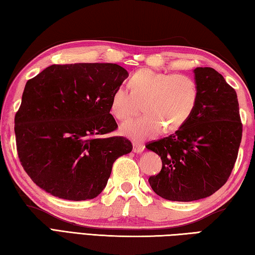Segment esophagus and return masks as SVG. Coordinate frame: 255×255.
Listing matches in <instances>:
<instances>
[{
  "instance_id": "1",
  "label": "esophagus",
  "mask_w": 255,
  "mask_h": 255,
  "mask_svg": "<svg viewBox=\"0 0 255 255\" xmlns=\"http://www.w3.org/2000/svg\"><path fill=\"white\" fill-rule=\"evenodd\" d=\"M144 144L138 143V142H134L133 143V151L135 153H141L144 150Z\"/></svg>"
}]
</instances>
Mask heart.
Masks as SVG:
<instances>
[{
  "instance_id": "heart-1",
  "label": "heart",
  "mask_w": 255,
  "mask_h": 255,
  "mask_svg": "<svg viewBox=\"0 0 255 255\" xmlns=\"http://www.w3.org/2000/svg\"><path fill=\"white\" fill-rule=\"evenodd\" d=\"M199 101V85L189 75L141 69L129 78V89L120 85L111 97L110 110L120 121L133 117L143 102L146 113L121 127L124 135L135 141L156 136L163 128H181L193 114Z\"/></svg>"
}]
</instances>
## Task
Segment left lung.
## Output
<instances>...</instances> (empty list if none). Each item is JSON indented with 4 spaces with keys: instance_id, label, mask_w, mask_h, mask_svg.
Masks as SVG:
<instances>
[{
    "instance_id": "8db88e82",
    "label": "left lung",
    "mask_w": 255,
    "mask_h": 255,
    "mask_svg": "<svg viewBox=\"0 0 255 255\" xmlns=\"http://www.w3.org/2000/svg\"><path fill=\"white\" fill-rule=\"evenodd\" d=\"M199 101L183 127L146 143L161 156L162 169L148 179L161 198L179 202L204 199L231 175L242 140L235 90L212 68H196Z\"/></svg>"
}]
</instances>
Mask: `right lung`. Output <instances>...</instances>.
<instances>
[{"instance_id": "1", "label": "right lung", "mask_w": 255, "mask_h": 255, "mask_svg": "<svg viewBox=\"0 0 255 255\" xmlns=\"http://www.w3.org/2000/svg\"><path fill=\"white\" fill-rule=\"evenodd\" d=\"M113 63L53 64L23 91L15 114L16 150L27 175L60 199L84 201L103 191L118 157L132 151L110 104L128 78Z\"/></svg>"}]
</instances>
